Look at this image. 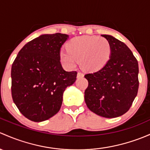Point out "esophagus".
I'll list each match as a JSON object with an SVG mask.
<instances>
[{
	"label": "esophagus",
	"mask_w": 150,
	"mask_h": 150,
	"mask_svg": "<svg viewBox=\"0 0 150 150\" xmlns=\"http://www.w3.org/2000/svg\"><path fill=\"white\" fill-rule=\"evenodd\" d=\"M83 74L82 73V72H78V78H82V77H83Z\"/></svg>",
	"instance_id": "obj_1"
}]
</instances>
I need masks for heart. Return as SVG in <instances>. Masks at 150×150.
I'll return each mask as SVG.
<instances>
[{
    "label": "heart",
    "instance_id": "b5f03b06",
    "mask_svg": "<svg viewBox=\"0 0 150 150\" xmlns=\"http://www.w3.org/2000/svg\"><path fill=\"white\" fill-rule=\"evenodd\" d=\"M67 50H61L59 59L67 68H73L79 61L80 67L87 71H97L105 65L111 54L110 42L103 37L82 36L72 39Z\"/></svg>",
    "mask_w": 150,
    "mask_h": 150
}]
</instances>
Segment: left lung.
<instances>
[{
    "instance_id": "1",
    "label": "left lung",
    "mask_w": 150,
    "mask_h": 150,
    "mask_svg": "<svg viewBox=\"0 0 150 150\" xmlns=\"http://www.w3.org/2000/svg\"><path fill=\"white\" fill-rule=\"evenodd\" d=\"M102 37L111 44V57L100 70L85 75L88 81L85 101L96 114L116 118L129 111L137 95L138 62L124 42L112 36Z\"/></svg>"
}]
</instances>
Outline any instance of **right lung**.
I'll return each mask as SVG.
<instances>
[{
    "label": "right lung",
    "mask_w": 150,
    "mask_h": 150,
    "mask_svg": "<svg viewBox=\"0 0 150 150\" xmlns=\"http://www.w3.org/2000/svg\"><path fill=\"white\" fill-rule=\"evenodd\" d=\"M68 35L43 34L23 47L11 67V95L19 111L40 122L61 108L67 86L76 80V71L67 72L59 59L61 47Z\"/></svg>",
    "instance_id": "1"
}]
</instances>
